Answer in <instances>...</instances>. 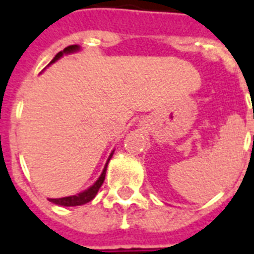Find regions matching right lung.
Masks as SVG:
<instances>
[{"instance_id":"right-lung-1","label":"right lung","mask_w":254,"mask_h":254,"mask_svg":"<svg viewBox=\"0 0 254 254\" xmlns=\"http://www.w3.org/2000/svg\"><path fill=\"white\" fill-rule=\"evenodd\" d=\"M78 49H79V47L76 46V45H71V46L64 47V52H60L56 57H54V60L52 61V64L53 62H56L57 60H60L61 57L64 56V54L75 52V50H78ZM111 156H113V154L110 155L109 160H107V163H106L105 170H103L102 175L99 176V179H98V180H96V182L94 183V184H92L90 188H88V190H83L82 193L75 194V196H67V197H61V198H49V200H50L52 202H54V204H58V205H64V207H75V205H83V204H86V202L91 201L92 198L96 196V193H98V190H99V188L102 187L103 182H105L106 170H107V164H109Z\"/></svg>"}]
</instances>
